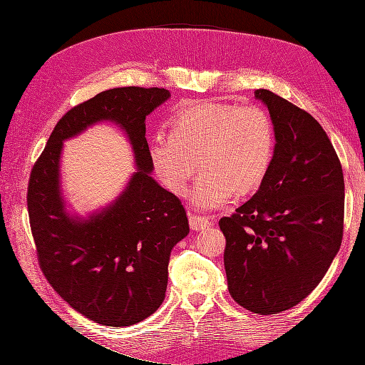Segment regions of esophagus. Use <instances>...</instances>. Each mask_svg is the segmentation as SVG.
I'll return each mask as SVG.
<instances>
[{
  "instance_id": "34e87169",
  "label": "esophagus",
  "mask_w": 365,
  "mask_h": 365,
  "mask_svg": "<svg viewBox=\"0 0 365 365\" xmlns=\"http://www.w3.org/2000/svg\"><path fill=\"white\" fill-rule=\"evenodd\" d=\"M189 222H190V228L197 231V230L207 228L210 224H212V220H210L208 217H201V216H196V215H190L189 216Z\"/></svg>"
}]
</instances>
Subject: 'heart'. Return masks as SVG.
<instances>
[{"label":"heart","instance_id":"obj_1","mask_svg":"<svg viewBox=\"0 0 365 365\" xmlns=\"http://www.w3.org/2000/svg\"><path fill=\"white\" fill-rule=\"evenodd\" d=\"M274 149V125L262 106L208 102L176 114L172 132L152 138L149 155L164 185L176 195L189 189L200 161L202 173L190 201L200 210H213L235 192L245 195L260 187Z\"/></svg>","mask_w":365,"mask_h":365}]
</instances>
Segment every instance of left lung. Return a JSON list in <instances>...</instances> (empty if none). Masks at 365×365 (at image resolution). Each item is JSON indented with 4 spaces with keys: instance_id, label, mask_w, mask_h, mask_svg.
Instances as JSON below:
<instances>
[{
    "instance_id": "left-lung-1",
    "label": "left lung",
    "mask_w": 365,
    "mask_h": 365,
    "mask_svg": "<svg viewBox=\"0 0 365 365\" xmlns=\"http://www.w3.org/2000/svg\"><path fill=\"white\" fill-rule=\"evenodd\" d=\"M275 130L271 168L260 189L231 216L225 236L228 291L247 311L294 307L327 272L344 231V176L318 121L269 90L254 91Z\"/></svg>"
}]
</instances>
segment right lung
<instances>
[{
  "label": "right lung",
  "instance_id": "obj_1",
  "mask_svg": "<svg viewBox=\"0 0 365 365\" xmlns=\"http://www.w3.org/2000/svg\"><path fill=\"white\" fill-rule=\"evenodd\" d=\"M164 88H114L76 105L54 126L33 165L27 208L41 271L77 312L103 326H132L164 302L172 248L189 235L180 197L152 178L146 115ZM125 128L139 170L113 205L86 221L70 218L58 192L61 141L97 120Z\"/></svg>",
  "mask_w": 365,
  "mask_h": 365
}]
</instances>
